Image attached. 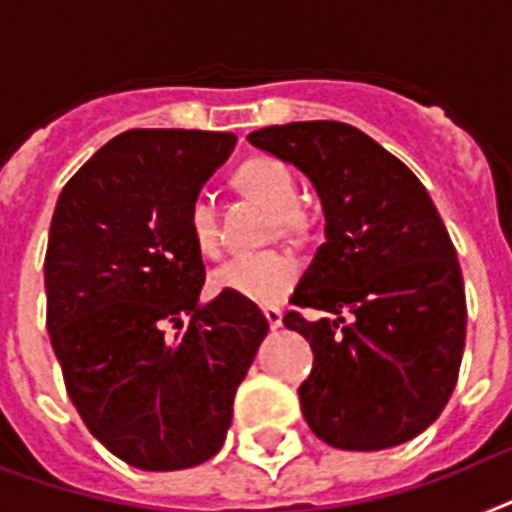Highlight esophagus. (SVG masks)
Instances as JSON below:
<instances>
[{"label": "esophagus", "mask_w": 512, "mask_h": 512, "mask_svg": "<svg viewBox=\"0 0 512 512\" xmlns=\"http://www.w3.org/2000/svg\"><path fill=\"white\" fill-rule=\"evenodd\" d=\"M264 316L269 327L272 329H280L282 327V311L277 306H264Z\"/></svg>", "instance_id": "1"}]
</instances>
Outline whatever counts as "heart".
Returning <instances> with one entry per match:
<instances>
[{"instance_id": "obj_1", "label": "heart", "mask_w": 512, "mask_h": 512, "mask_svg": "<svg viewBox=\"0 0 512 512\" xmlns=\"http://www.w3.org/2000/svg\"><path fill=\"white\" fill-rule=\"evenodd\" d=\"M235 185L246 196L274 211V222L285 232L303 230L306 219L298 209V183L293 172L272 156H253L235 172ZM185 230L201 256L219 253L217 206L209 193H196L185 211ZM301 266L285 251L240 253L225 261L211 274V287L219 293H232L253 303H277L298 282Z\"/></svg>"}]
</instances>
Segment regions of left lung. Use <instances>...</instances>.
<instances>
[{"label":"left lung","mask_w":512,"mask_h":512,"mask_svg":"<svg viewBox=\"0 0 512 512\" xmlns=\"http://www.w3.org/2000/svg\"><path fill=\"white\" fill-rule=\"evenodd\" d=\"M248 141L322 198L327 243L282 319L314 350L298 387L311 432L340 450L403 445L442 413L466 345L463 274L437 206L398 156L345 122L272 125Z\"/></svg>","instance_id":"obj_1"}]
</instances>
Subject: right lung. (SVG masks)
I'll return each instance as SVG.
<instances>
[{
    "mask_svg": "<svg viewBox=\"0 0 512 512\" xmlns=\"http://www.w3.org/2000/svg\"><path fill=\"white\" fill-rule=\"evenodd\" d=\"M232 149V133H120L70 177L49 227L46 329L67 395L88 432L143 471L219 453L269 332L246 298L201 303L206 269L185 230L190 198Z\"/></svg>",
    "mask_w": 512,
    "mask_h": 512,
    "instance_id": "1",
    "label": "right lung"
}]
</instances>
